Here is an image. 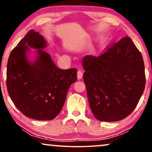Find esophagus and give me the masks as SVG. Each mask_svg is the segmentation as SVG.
<instances>
[{"instance_id": "34e87169", "label": "esophagus", "mask_w": 152, "mask_h": 152, "mask_svg": "<svg viewBox=\"0 0 152 152\" xmlns=\"http://www.w3.org/2000/svg\"><path fill=\"white\" fill-rule=\"evenodd\" d=\"M83 77V72L82 70H78L77 71V79L78 80H81Z\"/></svg>"}]
</instances>
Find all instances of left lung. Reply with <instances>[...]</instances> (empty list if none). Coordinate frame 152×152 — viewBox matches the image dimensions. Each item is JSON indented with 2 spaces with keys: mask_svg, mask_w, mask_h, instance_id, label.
Returning <instances> with one entry per match:
<instances>
[{
  "mask_svg": "<svg viewBox=\"0 0 152 152\" xmlns=\"http://www.w3.org/2000/svg\"><path fill=\"white\" fill-rule=\"evenodd\" d=\"M82 66L94 117L100 121L115 122L130 115L146 82L142 55L132 39L124 37L98 57L85 56Z\"/></svg>",
  "mask_w": 152,
  "mask_h": 152,
  "instance_id": "1",
  "label": "left lung"
}]
</instances>
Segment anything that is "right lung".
<instances>
[{
  "instance_id": "add662e5",
  "label": "right lung",
  "mask_w": 152,
  "mask_h": 152,
  "mask_svg": "<svg viewBox=\"0 0 152 152\" xmlns=\"http://www.w3.org/2000/svg\"><path fill=\"white\" fill-rule=\"evenodd\" d=\"M47 42L31 30L10 53L7 66V88L16 108L27 117L51 120L63 107L69 87L77 80V69L57 68L43 50ZM35 57L28 58L30 49Z\"/></svg>"
}]
</instances>
